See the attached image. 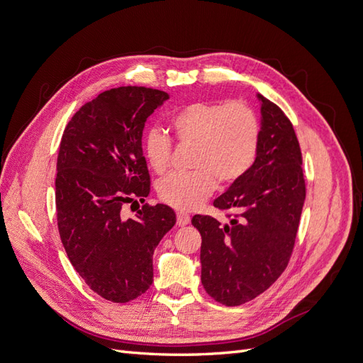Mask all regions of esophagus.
Instances as JSON below:
<instances>
[{
  "mask_svg": "<svg viewBox=\"0 0 363 363\" xmlns=\"http://www.w3.org/2000/svg\"><path fill=\"white\" fill-rule=\"evenodd\" d=\"M189 223H191V216L188 213H184V212L177 213V225L184 227V225H188Z\"/></svg>",
  "mask_w": 363,
  "mask_h": 363,
  "instance_id": "obj_1",
  "label": "esophagus"
}]
</instances>
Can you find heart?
<instances>
[{
  "label": "heart",
  "instance_id": "obj_1",
  "mask_svg": "<svg viewBox=\"0 0 363 363\" xmlns=\"http://www.w3.org/2000/svg\"><path fill=\"white\" fill-rule=\"evenodd\" d=\"M180 144H195L194 172H172L157 183L159 199L175 208L199 207L221 183L239 180L255 163L260 124L256 112L242 101H195L171 118ZM144 156L151 169L162 174L169 168L172 140L155 128L144 139Z\"/></svg>",
  "mask_w": 363,
  "mask_h": 363
}]
</instances>
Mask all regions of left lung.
Here are the masks:
<instances>
[{
	"label": "left lung",
	"mask_w": 363,
	"mask_h": 363,
	"mask_svg": "<svg viewBox=\"0 0 363 363\" xmlns=\"http://www.w3.org/2000/svg\"><path fill=\"white\" fill-rule=\"evenodd\" d=\"M262 127L255 163L213 201L228 224L195 215L201 235V283L225 306L265 292L286 269L306 200L301 148L289 118L257 95Z\"/></svg>",
	"instance_id": "left-lung-1"
}]
</instances>
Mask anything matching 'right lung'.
<instances>
[{"instance_id":"1","label":"right lung","mask_w":363,"mask_h":363,"mask_svg":"<svg viewBox=\"0 0 363 363\" xmlns=\"http://www.w3.org/2000/svg\"><path fill=\"white\" fill-rule=\"evenodd\" d=\"M169 95L144 86L104 91L80 107L63 131L56 211L62 244L94 292L127 303L150 289L152 252L175 224L164 204L145 203L125 219L123 206L150 194L142 151L147 118Z\"/></svg>"}]
</instances>
